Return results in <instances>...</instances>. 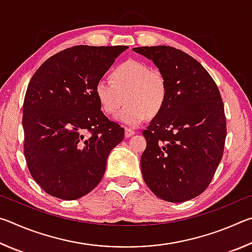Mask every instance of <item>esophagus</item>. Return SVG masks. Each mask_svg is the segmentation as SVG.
<instances>
[{
	"instance_id": "obj_1",
	"label": "esophagus",
	"mask_w": 252,
	"mask_h": 252,
	"mask_svg": "<svg viewBox=\"0 0 252 252\" xmlns=\"http://www.w3.org/2000/svg\"><path fill=\"white\" fill-rule=\"evenodd\" d=\"M135 132L131 129V127H126V138H131L132 135H134Z\"/></svg>"
}]
</instances>
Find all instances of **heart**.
I'll use <instances>...</instances> for the list:
<instances>
[{
	"label": "heart",
	"mask_w": 252,
	"mask_h": 252,
	"mask_svg": "<svg viewBox=\"0 0 252 252\" xmlns=\"http://www.w3.org/2000/svg\"><path fill=\"white\" fill-rule=\"evenodd\" d=\"M110 80L97 81L94 94L101 110L125 125L138 126L149 118L156 117L163 110L168 97V83L164 74L158 69H150L147 63L127 60L111 71Z\"/></svg>",
	"instance_id": "1"
}]
</instances>
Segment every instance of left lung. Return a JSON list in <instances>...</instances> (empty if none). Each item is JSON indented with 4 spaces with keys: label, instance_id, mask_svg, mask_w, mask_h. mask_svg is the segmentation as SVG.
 Returning <instances> with one entry per match:
<instances>
[{
    "label": "left lung",
    "instance_id": "8db88e82",
    "mask_svg": "<svg viewBox=\"0 0 252 252\" xmlns=\"http://www.w3.org/2000/svg\"><path fill=\"white\" fill-rule=\"evenodd\" d=\"M168 83L163 110L143 135L144 182L158 198L183 202L201 194L222 159L227 123L219 89L197 60L172 46H141Z\"/></svg>",
    "mask_w": 252,
    "mask_h": 252
}]
</instances>
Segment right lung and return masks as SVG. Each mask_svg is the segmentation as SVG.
Instances as JSON below:
<instances>
[{
    "label": "right lung",
    "instance_id": "add662e5",
    "mask_svg": "<svg viewBox=\"0 0 252 252\" xmlns=\"http://www.w3.org/2000/svg\"><path fill=\"white\" fill-rule=\"evenodd\" d=\"M127 46L76 45L33 74L23 103L24 156L46 193L75 200L94 189L125 129L101 111L94 88Z\"/></svg>",
    "mask_w": 252,
    "mask_h": 252
}]
</instances>
